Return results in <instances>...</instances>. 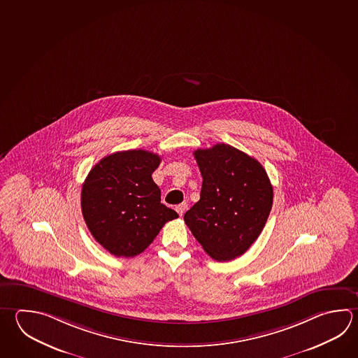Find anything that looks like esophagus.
<instances>
[{
    "instance_id": "obj_1",
    "label": "esophagus",
    "mask_w": 358,
    "mask_h": 358,
    "mask_svg": "<svg viewBox=\"0 0 358 358\" xmlns=\"http://www.w3.org/2000/svg\"><path fill=\"white\" fill-rule=\"evenodd\" d=\"M186 209H187V203H180V205L176 206V211L178 213V215L180 216L183 215V213L186 211Z\"/></svg>"
}]
</instances>
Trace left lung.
<instances>
[{
	"mask_svg": "<svg viewBox=\"0 0 358 358\" xmlns=\"http://www.w3.org/2000/svg\"><path fill=\"white\" fill-rule=\"evenodd\" d=\"M194 155L203 186L183 220L211 258L234 259L264 230L273 201L270 178L253 157L224 143Z\"/></svg>",
	"mask_w": 358,
	"mask_h": 358,
	"instance_id": "1",
	"label": "left lung"
}]
</instances>
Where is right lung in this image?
<instances>
[{
    "mask_svg": "<svg viewBox=\"0 0 358 358\" xmlns=\"http://www.w3.org/2000/svg\"><path fill=\"white\" fill-rule=\"evenodd\" d=\"M161 157L143 149L116 152L94 164L82 185V215L94 239L116 257L141 255L178 217L161 203L152 173Z\"/></svg>",
    "mask_w": 358,
    "mask_h": 358,
    "instance_id": "right-lung-1",
    "label": "right lung"
}]
</instances>
